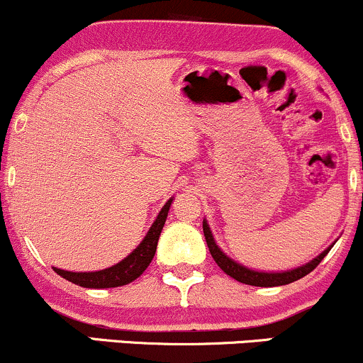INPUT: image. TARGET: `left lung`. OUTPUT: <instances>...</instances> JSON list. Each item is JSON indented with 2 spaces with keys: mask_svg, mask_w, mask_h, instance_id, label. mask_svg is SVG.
<instances>
[{
  "mask_svg": "<svg viewBox=\"0 0 363 363\" xmlns=\"http://www.w3.org/2000/svg\"><path fill=\"white\" fill-rule=\"evenodd\" d=\"M203 232H205L208 249H210L211 256H213L216 264H218L220 268L228 274V277L234 278V280L245 283V285H254V286H280V285H289L291 281L301 280V278L306 277V274H309L312 269H314L315 266L324 259V256L331 251L333 244H335L333 242L328 249H324L319 256H315L314 259L306 262V264L298 266V268L286 269V272L268 273V272H256V269L247 268V266L240 264V262H237L232 259V257H228L227 254L218 247V244L215 242V237L211 234L210 225H208L206 220H203Z\"/></svg>",
  "mask_w": 363,
  "mask_h": 363,
  "instance_id": "8db88e82",
  "label": "left lung"
}]
</instances>
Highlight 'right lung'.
Instances as JSON below:
<instances>
[{"label":"right lung","mask_w":363,"mask_h":363,"mask_svg":"<svg viewBox=\"0 0 363 363\" xmlns=\"http://www.w3.org/2000/svg\"><path fill=\"white\" fill-rule=\"evenodd\" d=\"M172 199L174 198H170L164 205V208H162L160 213L157 215L155 222L152 223V227H150V230L147 232V235L141 240L138 247L129 254V256L124 257L123 261H119L118 264L101 269V272L74 273L60 268H54V272L65 278V280L72 281L74 285H80L83 289H114V286H123L135 281L140 274H143L145 269L150 266V262H152L153 256H155L158 237H160L162 228H164L165 220H167Z\"/></svg>","instance_id":"obj_1"}]
</instances>
